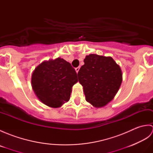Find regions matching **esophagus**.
<instances>
[{
    "label": "esophagus",
    "mask_w": 153,
    "mask_h": 153,
    "mask_svg": "<svg viewBox=\"0 0 153 153\" xmlns=\"http://www.w3.org/2000/svg\"><path fill=\"white\" fill-rule=\"evenodd\" d=\"M79 67H77V68H76V72L77 73V72H78V71H79Z\"/></svg>",
    "instance_id": "1"
}]
</instances>
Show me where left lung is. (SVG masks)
I'll list each match as a JSON object with an SVG mask.
<instances>
[{"instance_id": "8db88e82", "label": "left lung", "mask_w": 153, "mask_h": 153, "mask_svg": "<svg viewBox=\"0 0 153 153\" xmlns=\"http://www.w3.org/2000/svg\"><path fill=\"white\" fill-rule=\"evenodd\" d=\"M83 62L77 76L85 99L96 108L105 106L114 99L121 85V68L112 57L95 54L87 55Z\"/></svg>"}]
</instances>
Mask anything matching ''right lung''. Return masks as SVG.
<instances>
[{"label":"right lung","instance_id":"obj_1","mask_svg":"<svg viewBox=\"0 0 153 153\" xmlns=\"http://www.w3.org/2000/svg\"><path fill=\"white\" fill-rule=\"evenodd\" d=\"M77 82L76 70L61 58L43 62L31 76L35 95L43 104L53 108L60 107L70 100L71 88Z\"/></svg>","mask_w":153,"mask_h":153}]
</instances>
